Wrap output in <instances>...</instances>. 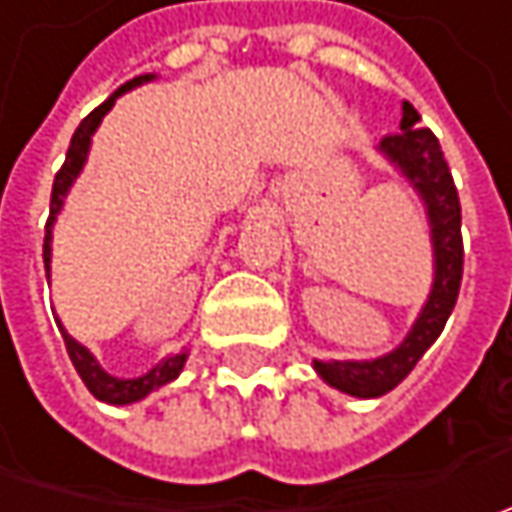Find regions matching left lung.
I'll return each instance as SVG.
<instances>
[{
    "instance_id": "1",
    "label": "left lung",
    "mask_w": 512,
    "mask_h": 512,
    "mask_svg": "<svg viewBox=\"0 0 512 512\" xmlns=\"http://www.w3.org/2000/svg\"><path fill=\"white\" fill-rule=\"evenodd\" d=\"M419 122L422 116L416 108L410 102H402L399 133L384 136L376 150L422 199L433 247V285L427 302L402 344H396L390 353H382L376 359H313V370L322 382L356 399H379L396 384H402L407 373L427 353V347L439 339L459 299L464 265L462 205L439 139L427 128H419Z\"/></svg>"
}]
</instances>
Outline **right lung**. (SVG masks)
<instances>
[{"label":"right lung","mask_w":512,"mask_h":512,"mask_svg":"<svg viewBox=\"0 0 512 512\" xmlns=\"http://www.w3.org/2000/svg\"><path fill=\"white\" fill-rule=\"evenodd\" d=\"M153 79H156V73H145V76H136V79L125 82L119 90H113L99 108L82 119V125H79L76 133H73L68 156H65V165H62V170L56 173V179H53V193H50V219H48V227H45V250H42V256H45V273H48V276H50V256H53V225H56V219H59L62 207H65V199H68L70 187H73V182L79 179V173L85 170V162H88V153H90V142H93V133H96V128L102 125V119L108 116L110 108L116 105V99H119V96H125L128 90L139 88V85H145V82H153ZM56 325H59V330H62V339H65V347H68L70 362H73V367H76V373L82 376L85 387H88L90 393H93L99 402L116 404V407L142 402V399H148L153 390H159V387H165V384L173 382V379L185 370L187 356H190V350H179V353H170V356H165L159 364H153L148 373H142V376H136V379H119V376H110L108 370L99 364V359L90 353L85 344L76 342L59 319H56Z\"/></svg>","instance_id":"right-lung-1"}]
</instances>
